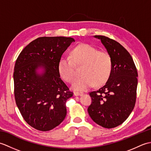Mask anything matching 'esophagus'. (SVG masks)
Segmentation results:
<instances>
[{"label":"esophagus","mask_w":151,"mask_h":151,"mask_svg":"<svg viewBox=\"0 0 151 151\" xmlns=\"http://www.w3.org/2000/svg\"><path fill=\"white\" fill-rule=\"evenodd\" d=\"M74 95L75 96H81L83 95V93L81 92H75L74 93Z\"/></svg>","instance_id":"1"}]
</instances>
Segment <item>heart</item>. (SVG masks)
Masks as SVG:
<instances>
[{
    "instance_id": "obj_1",
    "label": "heart",
    "mask_w": 151,
    "mask_h": 151,
    "mask_svg": "<svg viewBox=\"0 0 151 151\" xmlns=\"http://www.w3.org/2000/svg\"><path fill=\"white\" fill-rule=\"evenodd\" d=\"M71 60L62 58L58 69L61 77L67 82H71L75 76L74 63L82 65L81 76L75 79L72 88L75 90L86 91L94 84L101 86L106 82L111 74L113 62L110 54L99 51L90 45L83 43L76 46L70 54Z\"/></svg>"
}]
</instances>
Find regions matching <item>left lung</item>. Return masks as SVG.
Instances as JSON below:
<instances>
[{
    "label": "left lung",
    "mask_w": 151,
    "mask_h": 151,
    "mask_svg": "<svg viewBox=\"0 0 151 151\" xmlns=\"http://www.w3.org/2000/svg\"><path fill=\"white\" fill-rule=\"evenodd\" d=\"M94 37L110 54L113 68L103 87L89 93L92 101L88 111L95 123L111 129L123 123L132 111L138 75L132 56L120 43L104 36Z\"/></svg>",
    "instance_id": "1"
}]
</instances>
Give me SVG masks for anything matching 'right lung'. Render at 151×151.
Listing matches in <instances>:
<instances>
[{
	"instance_id": "1",
	"label": "right lung",
	"mask_w": 151,
	"mask_h": 151,
	"mask_svg": "<svg viewBox=\"0 0 151 151\" xmlns=\"http://www.w3.org/2000/svg\"><path fill=\"white\" fill-rule=\"evenodd\" d=\"M73 41L72 37L62 36L38 37L21 51L16 60V104L24 121L35 129L52 130L66 116V101L73 93L61 79L58 65Z\"/></svg>"
}]
</instances>
